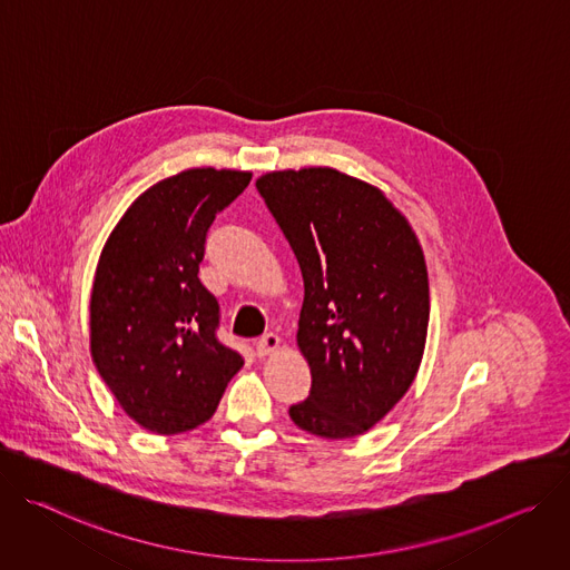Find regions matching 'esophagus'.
<instances>
[{
  "mask_svg": "<svg viewBox=\"0 0 570 570\" xmlns=\"http://www.w3.org/2000/svg\"><path fill=\"white\" fill-rule=\"evenodd\" d=\"M278 348H281V337L274 335V333H269V335H265V337H261V340L256 342V353H258L261 357H267V355L276 353Z\"/></svg>",
  "mask_w": 570,
  "mask_h": 570,
  "instance_id": "1",
  "label": "esophagus"
}]
</instances>
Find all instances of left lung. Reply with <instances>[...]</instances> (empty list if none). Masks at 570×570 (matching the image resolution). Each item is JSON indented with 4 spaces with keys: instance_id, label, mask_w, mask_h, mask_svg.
Masks as SVG:
<instances>
[{
    "instance_id": "8db88e82",
    "label": "left lung",
    "mask_w": 570,
    "mask_h": 570,
    "mask_svg": "<svg viewBox=\"0 0 570 570\" xmlns=\"http://www.w3.org/2000/svg\"><path fill=\"white\" fill-rule=\"evenodd\" d=\"M303 274L296 344L312 373L292 421L324 439L364 434L419 373L430 287L423 248L381 187L333 167L256 180Z\"/></svg>"
}]
</instances>
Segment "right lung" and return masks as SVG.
I'll use <instances>...</instances> for the list:
<instances>
[{
    "label": "right lung",
    "instance_id": "right-lung-1",
    "mask_svg": "<svg viewBox=\"0 0 570 570\" xmlns=\"http://www.w3.org/2000/svg\"><path fill=\"white\" fill-rule=\"evenodd\" d=\"M250 171L193 167L158 180L108 235L90 294V353L138 425L176 434L206 423L244 357L215 331L219 303L199 281L206 233Z\"/></svg>",
    "mask_w": 570,
    "mask_h": 570
}]
</instances>
